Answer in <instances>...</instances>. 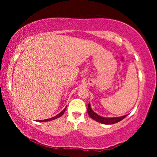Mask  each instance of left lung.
Listing matches in <instances>:
<instances>
[{
    "label": "left lung",
    "mask_w": 157,
    "mask_h": 157,
    "mask_svg": "<svg viewBox=\"0 0 157 157\" xmlns=\"http://www.w3.org/2000/svg\"><path fill=\"white\" fill-rule=\"evenodd\" d=\"M87 111H88V114L89 115V117L93 119L95 121L99 122V123H101L103 124H113L115 123H117L120 121H121L122 119H124L127 115H124L122 116V117H112V118H105V117H102L101 116L98 115L97 113L94 112V111L91 109V104L90 103L88 104V109H87Z\"/></svg>",
    "instance_id": "obj_1"
}]
</instances>
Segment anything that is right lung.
I'll return each mask as SVG.
<instances>
[{"instance_id": "add662e5", "label": "right lung", "mask_w": 157, "mask_h": 157, "mask_svg": "<svg viewBox=\"0 0 157 157\" xmlns=\"http://www.w3.org/2000/svg\"><path fill=\"white\" fill-rule=\"evenodd\" d=\"M66 109V107L65 109H63V111H61V112H60V113H59V114H57L56 116H55V117H52V118H50V119H44V120H39V121H40V122H42V121H52V120L56 119H58V118L61 117V116L63 114L64 112H65Z\"/></svg>"}]
</instances>
